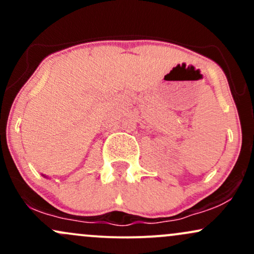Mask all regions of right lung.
Segmentation results:
<instances>
[{
  "label": "right lung",
  "mask_w": 254,
  "mask_h": 254,
  "mask_svg": "<svg viewBox=\"0 0 254 254\" xmlns=\"http://www.w3.org/2000/svg\"><path fill=\"white\" fill-rule=\"evenodd\" d=\"M44 177H45V176H44Z\"/></svg>",
  "instance_id": "right-lung-1"
}]
</instances>
